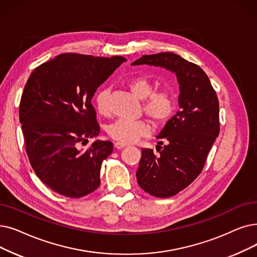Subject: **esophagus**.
Wrapping results in <instances>:
<instances>
[{"mask_svg": "<svg viewBox=\"0 0 257 257\" xmlns=\"http://www.w3.org/2000/svg\"><path fill=\"white\" fill-rule=\"evenodd\" d=\"M127 146L126 144H124V143H119V142H117V143H115L114 144V147L116 148V149H122V148H125Z\"/></svg>", "mask_w": 257, "mask_h": 257, "instance_id": "esophagus-1", "label": "esophagus"}]
</instances>
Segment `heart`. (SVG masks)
I'll use <instances>...</instances> for the list:
<instances>
[{"instance_id": "heart-1", "label": "heart", "mask_w": 257, "mask_h": 257, "mask_svg": "<svg viewBox=\"0 0 257 257\" xmlns=\"http://www.w3.org/2000/svg\"><path fill=\"white\" fill-rule=\"evenodd\" d=\"M127 87L136 97L143 99V110L156 127L164 126L174 112V98L166 89L154 90L153 83L147 77H132L127 82ZM108 91L103 89L95 96L97 112L107 116L110 113L108 106ZM107 132L111 139L119 143H136L141 138L150 133V125L147 120H130L119 118L109 125Z\"/></svg>"}]
</instances>
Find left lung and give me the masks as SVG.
Here are the masks:
<instances>
[{
	"label": "left lung",
	"mask_w": 257,
	"mask_h": 257,
	"mask_svg": "<svg viewBox=\"0 0 257 257\" xmlns=\"http://www.w3.org/2000/svg\"><path fill=\"white\" fill-rule=\"evenodd\" d=\"M162 67L175 73L180 84V110L170 118L152 149H142L137 180L144 191L170 197L184 190L202 172L208 153L219 133V104L205 71L178 54L161 52L143 55L132 65Z\"/></svg>",
	"instance_id": "obj_1"
}]
</instances>
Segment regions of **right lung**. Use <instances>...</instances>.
<instances>
[{"label":"right lung","mask_w":257,"mask_h":257,"mask_svg":"<svg viewBox=\"0 0 257 257\" xmlns=\"http://www.w3.org/2000/svg\"><path fill=\"white\" fill-rule=\"evenodd\" d=\"M122 57L63 53L32 71L21 97L19 117L32 169L51 190L77 198L99 186V170L113 144L98 136L91 99Z\"/></svg>","instance_id":"add662e5"}]
</instances>
